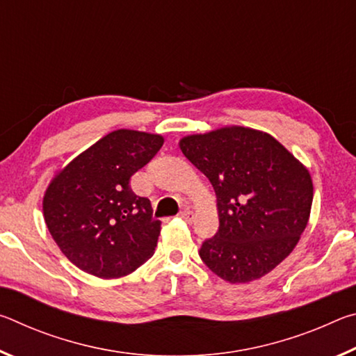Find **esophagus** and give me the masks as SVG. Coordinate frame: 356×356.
Masks as SVG:
<instances>
[{"label": "esophagus", "mask_w": 356, "mask_h": 356, "mask_svg": "<svg viewBox=\"0 0 356 356\" xmlns=\"http://www.w3.org/2000/svg\"><path fill=\"white\" fill-rule=\"evenodd\" d=\"M179 216H180V218H182L184 221H186V222H191L193 220H195V213H193L191 210H184V212L179 213Z\"/></svg>", "instance_id": "34e87169"}]
</instances>
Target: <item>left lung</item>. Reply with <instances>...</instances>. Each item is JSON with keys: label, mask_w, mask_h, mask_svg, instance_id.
I'll use <instances>...</instances> for the list:
<instances>
[{"label": "left lung", "mask_w": 356, "mask_h": 356, "mask_svg": "<svg viewBox=\"0 0 356 356\" xmlns=\"http://www.w3.org/2000/svg\"><path fill=\"white\" fill-rule=\"evenodd\" d=\"M179 147L216 195L220 227L201 246L204 264L232 284L272 272L308 225L314 186L306 166L272 135L238 125L184 136Z\"/></svg>", "instance_id": "8db88e82"}]
</instances>
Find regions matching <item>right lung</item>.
Segmentation results:
<instances>
[{"label": "right lung", "mask_w": 356, "mask_h": 356, "mask_svg": "<svg viewBox=\"0 0 356 356\" xmlns=\"http://www.w3.org/2000/svg\"><path fill=\"white\" fill-rule=\"evenodd\" d=\"M163 136L120 129L56 172L44 195V218L59 250L89 275H130L154 254L161 222L130 177L163 146Z\"/></svg>", "instance_id": "right-lung-1"}]
</instances>
